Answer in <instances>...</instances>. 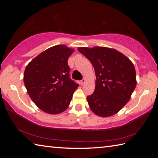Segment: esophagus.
Masks as SVG:
<instances>
[{
  "mask_svg": "<svg viewBox=\"0 0 158 158\" xmlns=\"http://www.w3.org/2000/svg\"><path fill=\"white\" fill-rule=\"evenodd\" d=\"M85 78L82 79L81 80V85H84V84H85Z\"/></svg>",
  "mask_w": 158,
  "mask_h": 158,
  "instance_id": "esophagus-1",
  "label": "esophagus"
}]
</instances>
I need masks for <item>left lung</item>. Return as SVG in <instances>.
<instances>
[{"instance_id": "obj_1", "label": "left lung", "mask_w": 158, "mask_h": 158, "mask_svg": "<svg viewBox=\"0 0 158 158\" xmlns=\"http://www.w3.org/2000/svg\"><path fill=\"white\" fill-rule=\"evenodd\" d=\"M93 65L95 89L87 96L91 111L101 117L116 114L130 100L137 85L133 63L117 50L104 47H79Z\"/></svg>"}]
</instances>
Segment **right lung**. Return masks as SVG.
Masks as SVG:
<instances>
[{"mask_svg": "<svg viewBox=\"0 0 158 158\" xmlns=\"http://www.w3.org/2000/svg\"><path fill=\"white\" fill-rule=\"evenodd\" d=\"M74 49L56 45L26 66L23 82L29 96L42 111L58 114L68 107L79 84L69 78L68 60Z\"/></svg>", "mask_w": 158, "mask_h": 158, "instance_id": "right-lung-1", "label": "right lung"}]
</instances>
